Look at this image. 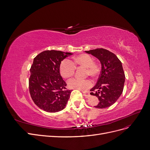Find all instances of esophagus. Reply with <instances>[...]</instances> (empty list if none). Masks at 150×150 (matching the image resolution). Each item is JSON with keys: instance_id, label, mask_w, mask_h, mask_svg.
I'll use <instances>...</instances> for the list:
<instances>
[{"instance_id": "esophagus-1", "label": "esophagus", "mask_w": 150, "mask_h": 150, "mask_svg": "<svg viewBox=\"0 0 150 150\" xmlns=\"http://www.w3.org/2000/svg\"><path fill=\"white\" fill-rule=\"evenodd\" d=\"M83 96L85 98H89V97H90V93L89 92L83 91Z\"/></svg>"}]
</instances>
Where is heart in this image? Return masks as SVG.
I'll return each mask as SVG.
<instances>
[{
    "mask_svg": "<svg viewBox=\"0 0 150 150\" xmlns=\"http://www.w3.org/2000/svg\"><path fill=\"white\" fill-rule=\"evenodd\" d=\"M76 67H84L86 69L85 75L96 79L100 74L101 67L98 62L93 61V59L87 54H81L76 55L71 61L64 59L60 62L59 70L61 76L64 79H69L75 74ZM68 86L70 88L85 90L92 86L90 80H81L73 79L68 81Z\"/></svg>",
    "mask_w": 150,
    "mask_h": 150,
    "instance_id": "obj_1",
    "label": "heart"
}]
</instances>
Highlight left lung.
Masks as SVG:
<instances>
[{"instance_id":"8db88e82","label":"left lung","mask_w":150,"mask_h":150,"mask_svg":"<svg viewBox=\"0 0 150 150\" xmlns=\"http://www.w3.org/2000/svg\"><path fill=\"white\" fill-rule=\"evenodd\" d=\"M98 58L101 64V71L96 85L90 90L91 95L96 96V108H108L117 101L123 92L125 74L120 60L107 49L99 48L85 51Z\"/></svg>"}]
</instances>
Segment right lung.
<instances>
[{
	"label": "right lung",
	"instance_id": "add662e5",
	"mask_svg": "<svg viewBox=\"0 0 150 150\" xmlns=\"http://www.w3.org/2000/svg\"><path fill=\"white\" fill-rule=\"evenodd\" d=\"M55 50H47L37 55L30 68L29 91L33 102L48 112L64 109L71 90L60 74L61 61L71 55Z\"/></svg>",
	"mask_w": 150,
	"mask_h": 150
}]
</instances>
